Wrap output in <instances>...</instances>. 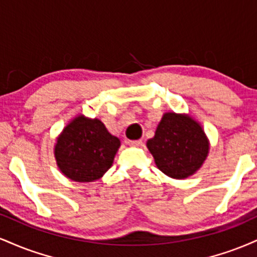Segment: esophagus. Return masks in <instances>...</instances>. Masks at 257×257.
<instances>
[{"instance_id": "1", "label": "esophagus", "mask_w": 257, "mask_h": 257, "mask_svg": "<svg viewBox=\"0 0 257 257\" xmlns=\"http://www.w3.org/2000/svg\"><path fill=\"white\" fill-rule=\"evenodd\" d=\"M128 144L129 146H143L144 143L143 140H128Z\"/></svg>"}]
</instances>
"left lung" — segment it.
I'll use <instances>...</instances> for the list:
<instances>
[{"mask_svg": "<svg viewBox=\"0 0 257 257\" xmlns=\"http://www.w3.org/2000/svg\"><path fill=\"white\" fill-rule=\"evenodd\" d=\"M162 173L173 179L193 175L209 153V140L202 125L188 114L167 112L146 144Z\"/></svg>", "mask_w": 257, "mask_h": 257, "instance_id": "1", "label": "left lung"}]
</instances>
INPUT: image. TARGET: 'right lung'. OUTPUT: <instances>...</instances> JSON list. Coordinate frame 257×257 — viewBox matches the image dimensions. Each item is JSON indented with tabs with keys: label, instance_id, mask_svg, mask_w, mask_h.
<instances>
[{
	"label": "right lung",
	"instance_id": "right-lung-1",
	"mask_svg": "<svg viewBox=\"0 0 257 257\" xmlns=\"http://www.w3.org/2000/svg\"><path fill=\"white\" fill-rule=\"evenodd\" d=\"M120 141L98 118L75 117L61 132L54 146L60 172L77 182H90L110 169Z\"/></svg>",
	"mask_w": 257,
	"mask_h": 257
}]
</instances>
